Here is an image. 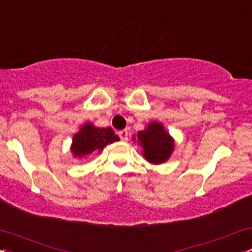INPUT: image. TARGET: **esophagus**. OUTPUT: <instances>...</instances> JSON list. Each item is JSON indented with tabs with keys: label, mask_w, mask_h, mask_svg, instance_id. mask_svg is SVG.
Segmentation results:
<instances>
[{
	"label": "esophagus",
	"mask_w": 252,
	"mask_h": 252,
	"mask_svg": "<svg viewBox=\"0 0 252 252\" xmlns=\"http://www.w3.org/2000/svg\"><path fill=\"white\" fill-rule=\"evenodd\" d=\"M118 136L121 137V140L124 141H128V131L126 130H121V131H118Z\"/></svg>",
	"instance_id": "1"
}]
</instances>
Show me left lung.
<instances>
[{"label": "left lung", "instance_id": "1", "mask_svg": "<svg viewBox=\"0 0 252 252\" xmlns=\"http://www.w3.org/2000/svg\"><path fill=\"white\" fill-rule=\"evenodd\" d=\"M142 147L143 158L152 164H162L169 160L174 152V138L164 129L163 124L153 121L132 137Z\"/></svg>", "mask_w": 252, "mask_h": 252}]
</instances>
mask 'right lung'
Here are the masks:
<instances>
[{
	"label": "right lung",
	"instance_id": "add662e5",
	"mask_svg": "<svg viewBox=\"0 0 252 252\" xmlns=\"http://www.w3.org/2000/svg\"><path fill=\"white\" fill-rule=\"evenodd\" d=\"M120 141L111 128H98L94 123L86 122L73 135L71 153L76 158H86L92 153H100L110 143Z\"/></svg>",
	"mask_w": 252,
	"mask_h": 252
}]
</instances>
